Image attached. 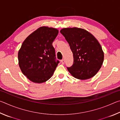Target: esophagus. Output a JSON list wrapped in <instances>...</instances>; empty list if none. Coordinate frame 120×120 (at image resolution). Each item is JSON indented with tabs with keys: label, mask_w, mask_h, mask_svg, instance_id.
Here are the masks:
<instances>
[{
	"label": "esophagus",
	"mask_w": 120,
	"mask_h": 120,
	"mask_svg": "<svg viewBox=\"0 0 120 120\" xmlns=\"http://www.w3.org/2000/svg\"><path fill=\"white\" fill-rule=\"evenodd\" d=\"M61 62L62 64H64V59H62L61 60Z\"/></svg>",
	"instance_id": "1"
}]
</instances>
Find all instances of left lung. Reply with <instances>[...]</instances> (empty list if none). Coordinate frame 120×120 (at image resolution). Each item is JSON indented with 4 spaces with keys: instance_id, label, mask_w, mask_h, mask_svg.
<instances>
[{
    "instance_id": "1",
    "label": "left lung",
    "mask_w": 120,
    "mask_h": 120,
    "mask_svg": "<svg viewBox=\"0 0 120 120\" xmlns=\"http://www.w3.org/2000/svg\"><path fill=\"white\" fill-rule=\"evenodd\" d=\"M60 32L68 42L74 56V64L68 68V71L80 80L94 77L101 69L104 58L98 40L83 28H64Z\"/></svg>"
}]
</instances>
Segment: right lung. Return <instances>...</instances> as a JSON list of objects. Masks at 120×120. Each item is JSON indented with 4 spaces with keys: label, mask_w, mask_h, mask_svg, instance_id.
I'll return each instance as SVG.
<instances>
[{
    "label": "right lung",
    "mask_w": 120,
    "mask_h": 120,
    "mask_svg": "<svg viewBox=\"0 0 120 120\" xmlns=\"http://www.w3.org/2000/svg\"><path fill=\"white\" fill-rule=\"evenodd\" d=\"M58 29L41 26L24 41L18 53L19 65L22 73L34 83H43L52 77L59 64L55 60L52 42Z\"/></svg>",
    "instance_id": "1"
}]
</instances>
